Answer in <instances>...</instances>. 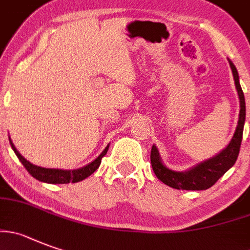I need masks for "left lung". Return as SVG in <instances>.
Listing matches in <instances>:
<instances>
[{
    "mask_svg": "<svg viewBox=\"0 0 250 250\" xmlns=\"http://www.w3.org/2000/svg\"><path fill=\"white\" fill-rule=\"evenodd\" d=\"M230 69L234 77L235 88L240 100V111L238 126L234 132L232 141L221 153H218L213 159L202 162L198 166L193 167L186 172H176V171L167 168L160 159L159 151L156 146L153 145L151 148V166L160 181L176 189H187V191H202L212 187L230 167L235 164L239 155L240 144L243 137L244 120H246V102H244V94L239 84V77L235 69L234 64L229 62Z\"/></svg>",
    "mask_w": 250,
    "mask_h": 250,
    "instance_id": "left-lung-1",
    "label": "left lung"
}]
</instances>
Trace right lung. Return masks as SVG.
I'll list each match as a JSON object with an SVG mask.
<instances>
[{
  "instance_id": "1",
  "label": "right lung",
  "mask_w": 250,
  "mask_h": 250,
  "mask_svg": "<svg viewBox=\"0 0 250 250\" xmlns=\"http://www.w3.org/2000/svg\"><path fill=\"white\" fill-rule=\"evenodd\" d=\"M10 144L12 146L13 151L17 155L18 160L22 162L26 170L31 173V176H33L34 178H37L38 181H42V182L47 183H75L79 182V181L84 180V178L89 177L91 173H94L98 170V167L102 164L103 156H105V153L107 152V148L109 146L105 147V150L100 153V156L97 160H94L91 164H89L88 166H84L82 168H78V170L73 171H64V170H54V168H44V167L34 166L33 164H31L29 161H27L22 155L17 151V148L15 147V145L12 144L10 139Z\"/></svg>"
}]
</instances>
